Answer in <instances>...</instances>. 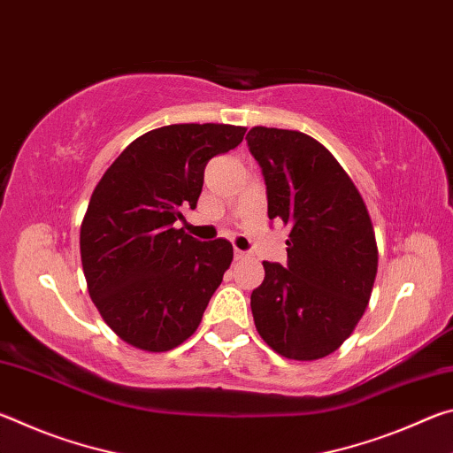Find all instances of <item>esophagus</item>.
<instances>
[{"label":"esophagus","instance_id":"34e87169","mask_svg":"<svg viewBox=\"0 0 453 453\" xmlns=\"http://www.w3.org/2000/svg\"><path fill=\"white\" fill-rule=\"evenodd\" d=\"M235 259H248L250 257V254H248V251H242V250H235Z\"/></svg>","mask_w":453,"mask_h":453}]
</instances>
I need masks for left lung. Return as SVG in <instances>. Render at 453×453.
<instances>
[{"label": "left lung", "mask_w": 453, "mask_h": 453, "mask_svg": "<svg viewBox=\"0 0 453 453\" xmlns=\"http://www.w3.org/2000/svg\"><path fill=\"white\" fill-rule=\"evenodd\" d=\"M267 216L288 224V265L264 262L251 291L257 334L288 359L326 357L362 319L378 273L370 213L346 170L324 145L294 129L251 127Z\"/></svg>", "instance_id": "8db88e82"}]
</instances>
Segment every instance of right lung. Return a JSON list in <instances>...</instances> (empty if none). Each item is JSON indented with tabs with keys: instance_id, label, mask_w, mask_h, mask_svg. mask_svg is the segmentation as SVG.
Here are the masks:
<instances>
[{
	"instance_id": "add662e5",
	"label": "right lung",
	"mask_w": 453,
	"mask_h": 453,
	"mask_svg": "<svg viewBox=\"0 0 453 453\" xmlns=\"http://www.w3.org/2000/svg\"><path fill=\"white\" fill-rule=\"evenodd\" d=\"M245 127L173 124L119 153L91 194L80 251L89 297L113 332L143 351H170L196 332L234 259L227 240L178 227L197 205L203 170Z\"/></svg>"
}]
</instances>
